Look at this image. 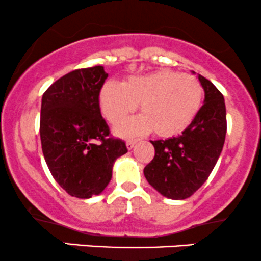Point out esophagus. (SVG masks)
Returning <instances> with one entry per match:
<instances>
[{
    "label": "esophagus",
    "mask_w": 261,
    "mask_h": 261,
    "mask_svg": "<svg viewBox=\"0 0 261 261\" xmlns=\"http://www.w3.org/2000/svg\"><path fill=\"white\" fill-rule=\"evenodd\" d=\"M136 142H137L136 139H134V140H127V142H126V147H127L128 150H131V148H133L134 146L136 145Z\"/></svg>",
    "instance_id": "34e87169"
}]
</instances>
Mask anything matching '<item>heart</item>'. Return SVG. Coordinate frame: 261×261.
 <instances>
[{"instance_id":"1","label":"heart","mask_w":261,"mask_h":261,"mask_svg":"<svg viewBox=\"0 0 261 261\" xmlns=\"http://www.w3.org/2000/svg\"><path fill=\"white\" fill-rule=\"evenodd\" d=\"M202 102L198 79L168 69L131 76L122 84L108 82L99 93L102 115L113 125L124 121L141 104L144 115L117 127L125 136L152 130L160 137L179 135L198 115Z\"/></svg>"}]
</instances>
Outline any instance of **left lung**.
Returning <instances> with one entry per match:
<instances>
[{
    "mask_svg": "<svg viewBox=\"0 0 261 261\" xmlns=\"http://www.w3.org/2000/svg\"><path fill=\"white\" fill-rule=\"evenodd\" d=\"M204 104L193 122L177 137L151 141L154 157L144 168L147 182L170 199L191 197L210 177L227 134V113L222 93L204 76Z\"/></svg>",
    "mask_w": 261,
    "mask_h": 261,
    "instance_id": "obj_1",
    "label": "left lung"
}]
</instances>
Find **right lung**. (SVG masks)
Segmentation results:
<instances>
[{"mask_svg":"<svg viewBox=\"0 0 261 261\" xmlns=\"http://www.w3.org/2000/svg\"><path fill=\"white\" fill-rule=\"evenodd\" d=\"M108 73L95 65L65 74L42 96V151L57 183L76 198L100 194L110 182L125 142L110 136L99 105Z\"/></svg>","mask_w":261,"mask_h":261,"instance_id":"1","label":"right lung"}]
</instances>
